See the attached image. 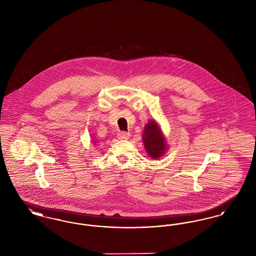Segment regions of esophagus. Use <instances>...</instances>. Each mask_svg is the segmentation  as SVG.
Instances as JSON below:
<instances>
[{
	"mask_svg": "<svg viewBox=\"0 0 256 256\" xmlns=\"http://www.w3.org/2000/svg\"><path fill=\"white\" fill-rule=\"evenodd\" d=\"M117 137H118L120 140H126V139L130 138V134L124 132H121L118 134Z\"/></svg>",
	"mask_w": 256,
	"mask_h": 256,
	"instance_id": "esophagus-1",
	"label": "esophagus"
}]
</instances>
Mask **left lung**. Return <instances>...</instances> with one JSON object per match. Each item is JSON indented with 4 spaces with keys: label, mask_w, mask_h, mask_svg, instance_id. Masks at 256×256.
<instances>
[{
    "label": "left lung",
    "mask_w": 256,
    "mask_h": 256,
    "mask_svg": "<svg viewBox=\"0 0 256 256\" xmlns=\"http://www.w3.org/2000/svg\"><path fill=\"white\" fill-rule=\"evenodd\" d=\"M143 142L148 154L152 159L161 158L167 150L165 137L154 120H150L145 126Z\"/></svg>",
    "instance_id": "8db88e82"
}]
</instances>
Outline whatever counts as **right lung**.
<instances>
[{
	"instance_id": "right-lung-1",
	"label": "right lung",
	"mask_w": 256,
	"mask_h": 256,
	"mask_svg": "<svg viewBox=\"0 0 256 256\" xmlns=\"http://www.w3.org/2000/svg\"><path fill=\"white\" fill-rule=\"evenodd\" d=\"M93 142H94V141H93Z\"/></svg>"
}]
</instances>
